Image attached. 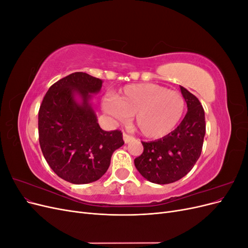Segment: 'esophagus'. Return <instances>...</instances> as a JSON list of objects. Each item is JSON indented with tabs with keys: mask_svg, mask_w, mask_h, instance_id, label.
<instances>
[{
	"mask_svg": "<svg viewBox=\"0 0 248 248\" xmlns=\"http://www.w3.org/2000/svg\"><path fill=\"white\" fill-rule=\"evenodd\" d=\"M132 139H133V138H132L131 136H129V134L123 133V140H124V141H125V144H128V142H129Z\"/></svg>",
	"mask_w": 248,
	"mask_h": 248,
	"instance_id": "obj_1",
	"label": "esophagus"
}]
</instances>
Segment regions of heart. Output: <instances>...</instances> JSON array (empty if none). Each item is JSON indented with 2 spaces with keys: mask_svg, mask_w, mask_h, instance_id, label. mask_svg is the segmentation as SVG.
<instances>
[{
  "mask_svg": "<svg viewBox=\"0 0 248 248\" xmlns=\"http://www.w3.org/2000/svg\"><path fill=\"white\" fill-rule=\"evenodd\" d=\"M108 114L120 121L133 116L134 125L142 136L159 139L168 136L181 121L185 110L184 97L156 84L127 85L115 98L104 100Z\"/></svg>",
  "mask_w": 248,
  "mask_h": 248,
  "instance_id": "b5f03b06",
  "label": "heart"
}]
</instances>
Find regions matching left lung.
<instances>
[{"label":"left lung","instance_id":"1","mask_svg":"<svg viewBox=\"0 0 248 248\" xmlns=\"http://www.w3.org/2000/svg\"><path fill=\"white\" fill-rule=\"evenodd\" d=\"M187 112L177 128L162 139L141 141L144 152L134 159V166L148 181L170 184L191 170L201 156L206 133L205 111L196 96L180 87Z\"/></svg>","mask_w":248,"mask_h":248}]
</instances>
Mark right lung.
<instances>
[{"instance_id":"1","label":"right lung","mask_w":248,"mask_h":248,"mask_svg":"<svg viewBox=\"0 0 248 248\" xmlns=\"http://www.w3.org/2000/svg\"><path fill=\"white\" fill-rule=\"evenodd\" d=\"M101 87L102 80L88 73H71L48 89L39 108V142L44 158L60 178L73 184L100 179L112 153L124 145L121 131L100 128L90 102Z\"/></svg>"}]
</instances>
